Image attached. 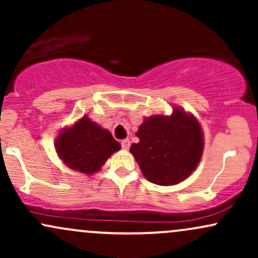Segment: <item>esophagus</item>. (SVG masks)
Listing matches in <instances>:
<instances>
[{
	"mask_svg": "<svg viewBox=\"0 0 258 258\" xmlns=\"http://www.w3.org/2000/svg\"><path fill=\"white\" fill-rule=\"evenodd\" d=\"M130 146H131V142H130L128 139H123V141H121V148H122V149L127 150L130 148Z\"/></svg>",
	"mask_w": 258,
	"mask_h": 258,
	"instance_id": "esophagus-1",
	"label": "esophagus"
}]
</instances>
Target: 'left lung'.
<instances>
[{"label": "left lung", "mask_w": 258, "mask_h": 258, "mask_svg": "<svg viewBox=\"0 0 258 258\" xmlns=\"http://www.w3.org/2000/svg\"><path fill=\"white\" fill-rule=\"evenodd\" d=\"M137 137L139 142L130 152L144 177L160 185L184 180L198 166L204 149L199 122L176 108L171 116L155 115L144 120Z\"/></svg>", "instance_id": "left-lung-1"}]
</instances>
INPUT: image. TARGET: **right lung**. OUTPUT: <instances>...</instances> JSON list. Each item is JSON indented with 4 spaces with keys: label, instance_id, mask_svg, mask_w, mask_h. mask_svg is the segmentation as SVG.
Segmentation results:
<instances>
[{
    "label": "right lung",
    "instance_id": "1",
    "mask_svg": "<svg viewBox=\"0 0 258 258\" xmlns=\"http://www.w3.org/2000/svg\"><path fill=\"white\" fill-rule=\"evenodd\" d=\"M55 148L70 168L92 174L99 171L109 156L120 149V144L108 130L84 116L59 135Z\"/></svg>",
    "mask_w": 258,
    "mask_h": 258
}]
</instances>
